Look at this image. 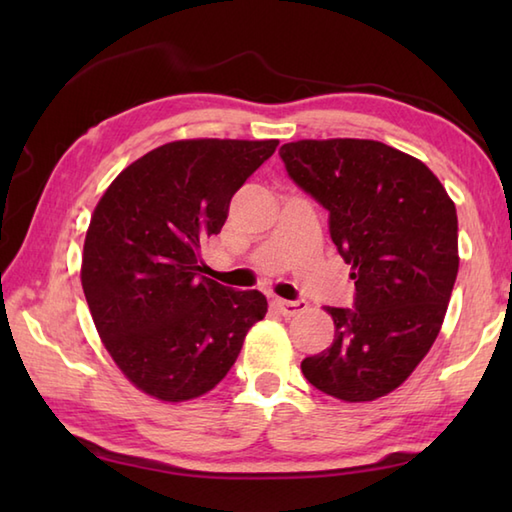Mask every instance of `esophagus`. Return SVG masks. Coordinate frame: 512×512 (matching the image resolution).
<instances>
[{"label":"esophagus","instance_id":"1","mask_svg":"<svg viewBox=\"0 0 512 512\" xmlns=\"http://www.w3.org/2000/svg\"><path fill=\"white\" fill-rule=\"evenodd\" d=\"M270 303H273V308H275L277 312L284 314V317H295V314H299V312H303V310H308V301H303V299L286 301V299H277V297H275Z\"/></svg>","mask_w":512,"mask_h":512}]
</instances>
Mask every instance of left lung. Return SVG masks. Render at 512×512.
<instances>
[{
    "instance_id": "obj_1",
    "label": "left lung",
    "mask_w": 512,
    "mask_h": 512,
    "mask_svg": "<svg viewBox=\"0 0 512 512\" xmlns=\"http://www.w3.org/2000/svg\"><path fill=\"white\" fill-rule=\"evenodd\" d=\"M290 180L330 215L354 306L325 308L334 341L303 358L308 383L347 402L394 391L431 350L458 277V213L424 162L378 140H297Z\"/></svg>"
}]
</instances>
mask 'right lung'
<instances>
[{
	"label": "right lung",
	"mask_w": 512,
	"mask_h": 512,
	"mask_svg": "<svg viewBox=\"0 0 512 512\" xmlns=\"http://www.w3.org/2000/svg\"><path fill=\"white\" fill-rule=\"evenodd\" d=\"M279 140H176L132 162L85 235L81 284L107 352L145 394L180 402L228 374L268 312L259 290L200 275L237 189Z\"/></svg>",
	"instance_id": "right-lung-1"
}]
</instances>
